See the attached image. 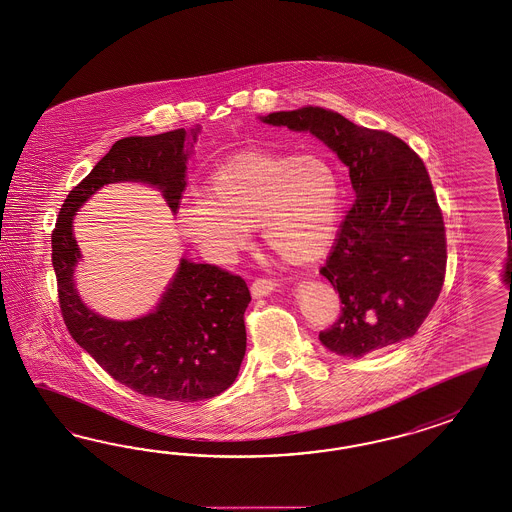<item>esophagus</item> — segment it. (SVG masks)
<instances>
[{
	"instance_id": "1",
	"label": "esophagus",
	"mask_w": 512,
	"mask_h": 512,
	"mask_svg": "<svg viewBox=\"0 0 512 512\" xmlns=\"http://www.w3.org/2000/svg\"><path fill=\"white\" fill-rule=\"evenodd\" d=\"M276 285L278 283L270 278H257L255 282L251 283V293H253V297H266L276 289Z\"/></svg>"
}]
</instances>
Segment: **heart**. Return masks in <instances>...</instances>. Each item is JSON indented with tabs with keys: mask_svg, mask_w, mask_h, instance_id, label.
I'll return each instance as SVG.
<instances>
[{
	"mask_svg": "<svg viewBox=\"0 0 512 512\" xmlns=\"http://www.w3.org/2000/svg\"><path fill=\"white\" fill-rule=\"evenodd\" d=\"M340 179L319 155L246 153L221 164L179 206L177 225L208 259L227 261L261 229L266 247L289 265L318 261L335 240Z\"/></svg>",
	"mask_w": 512,
	"mask_h": 512,
	"instance_id": "1",
	"label": "heart"
}]
</instances>
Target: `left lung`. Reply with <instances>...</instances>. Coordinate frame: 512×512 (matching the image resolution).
I'll use <instances>...</instances> for the list:
<instances>
[{
	"label": "left lung",
	"mask_w": 512,
	"mask_h": 512,
	"mask_svg": "<svg viewBox=\"0 0 512 512\" xmlns=\"http://www.w3.org/2000/svg\"><path fill=\"white\" fill-rule=\"evenodd\" d=\"M263 123L308 130L350 168L355 202L319 270L342 314L321 344L363 357L416 335L446 274L444 221L423 160L401 138L323 107L276 111Z\"/></svg>",
	"instance_id": "1"
}]
</instances>
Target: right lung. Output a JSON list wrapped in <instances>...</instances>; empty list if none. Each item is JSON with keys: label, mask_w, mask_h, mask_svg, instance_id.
Listing matches in <instances>:
<instances>
[{"label": "right lung", "mask_w": 512, "mask_h": 512, "mask_svg": "<svg viewBox=\"0 0 512 512\" xmlns=\"http://www.w3.org/2000/svg\"><path fill=\"white\" fill-rule=\"evenodd\" d=\"M198 134L200 126H194L113 143L66 196L51 240L60 312L71 338L126 388L176 403L212 399L236 380L246 353V282L219 266L181 259L151 314L132 321L102 318L83 304L73 283L81 253L71 223L92 194L119 181L157 187L176 213Z\"/></svg>", "instance_id": "right-lung-1"}]
</instances>
